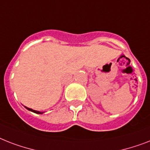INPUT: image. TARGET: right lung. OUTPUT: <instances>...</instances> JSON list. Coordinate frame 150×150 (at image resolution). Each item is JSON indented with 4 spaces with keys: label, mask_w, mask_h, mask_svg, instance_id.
<instances>
[{
    "label": "right lung",
    "mask_w": 150,
    "mask_h": 150,
    "mask_svg": "<svg viewBox=\"0 0 150 150\" xmlns=\"http://www.w3.org/2000/svg\"><path fill=\"white\" fill-rule=\"evenodd\" d=\"M25 107V108H26L27 109H28V110H29V111H31V112H35V113H37V114H42V112H39V111H36V110H34V109H30V108H28V107H26V106H24Z\"/></svg>",
    "instance_id": "add662e5"
}]
</instances>
